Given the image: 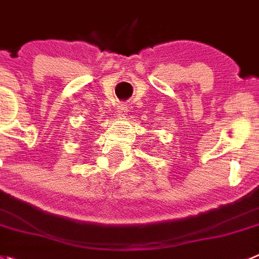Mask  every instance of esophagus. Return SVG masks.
I'll return each instance as SVG.
<instances>
[{
	"label": "esophagus",
	"instance_id": "1",
	"mask_svg": "<svg viewBox=\"0 0 259 259\" xmlns=\"http://www.w3.org/2000/svg\"><path fill=\"white\" fill-rule=\"evenodd\" d=\"M128 114V109H127V105L125 104H119L118 107V117L119 118H125Z\"/></svg>",
	"mask_w": 259,
	"mask_h": 259
}]
</instances>
